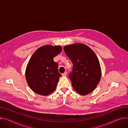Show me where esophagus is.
I'll return each mask as SVG.
<instances>
[{"instance_id":"obj_1","label":"esophagus","mask_w":128,"mask_h":128,"mask_svg":"<svg viewBox=\"0 0 128 128\" xmlns=\"http://www.w3.org/2000/svg\"><path fill=\"white\" fill-rule=\"evenodd\" d=\"M62 76H67V72H65L64 74H62Z\"/></svg>"}]
</instances>
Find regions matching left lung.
Wrapping results in <instances>:
<instances>
[{
  "mask_svg": "<svg viewBox=\"0 0 128 128\" xmlns=\"http://www.w3.org/2000/svg\"><path fill=\"white\" fill-rule=\"evenodd\" d=\"M64 50L73 64L72 71L69 74L73 88L82 95L92 92L101 78V69L95 53L80 43L66 46Z\"/></svg>",
  "mask_w": 128,
  "mask_h": 128,
  "instance_id": "8db88e82",
  "label": "left lung"
}]
</instances>
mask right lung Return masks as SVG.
<instances>
[{"mask_svg": "<svg viewBox=\"0 0 128 128\" xmlns=\"http://www.w3.org/2000/svg\"><path fill=\"white\" fill-rule=\"evenodd\" d=\"M62 50L59 46L46 45L32 54L26 67L25 77L28 86L35 93L47 96L55 90L61 75L54 57Z\"/></svg>", "mask_w": 128, "mask_h": 128, "instance_id": "right-lung-1", "label": "right lung"}]
</instances>
